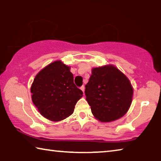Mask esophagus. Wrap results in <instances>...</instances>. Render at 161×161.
Instances as JSON below:
<instances>
[{"label":"esophagus","instance_id":"34e87169","mask_svg":"<svg viewBox=\"0 0 161 161\" xmlns=\"http://www.w3.org/2000/svg\"><path fill=\"white\" fill-rule=\"evenodd\" d=\"M80 89L83 92V93H84V86H81L80 87Z\"/></svg>","mask_w":161,"mask_h":161}]
</instances>
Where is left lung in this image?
I'll list each match as a JSON object with an SVG mask.
<instances>
[{
	"label": "left lung",
	"instance_id": "left-lung-1",
	"mask_svg": "<svg viewBox=\"0 0 161 161\" xmlns=\"http://www.w3.org/2000/svg\"><path fill=\"white\" fill-rule=\"evenodd\" d=\"M85 88L86 100L92 113L102 122L121 118L131 104V84L129 79L112 65L93 68Z\"/></svg>",
	"mask_w": 161,
	"mask_h": 161
}]
</instances>
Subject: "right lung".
Segmentation results:
<instances>
[{
    "mask_svg": "<svg viewBox=\"0 0 161 161\" xmlns=\"http://www.w3.org/2000/svg\"><path fill=\"white\" fill-rule=\"evenodd\" d=\"M32 100L39 112L59 121L72 114L82 91L74 83L70 67L61 61L47 65L36 75L31 89Z\"/></svg>",
    "mask_w": 161,
    "mask_h": 161,
    "instance_id": "right-lung-1",
    "label": "right lung"
}]
</instances>
